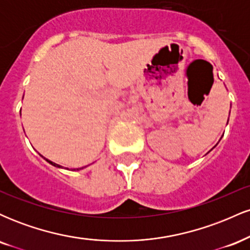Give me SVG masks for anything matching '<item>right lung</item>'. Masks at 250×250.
<instances>
[{
  "instance_id": "right-lung-1",
  "label": "right lung",
  "mask_w": 250,
  "mask_h": 250,
  "mask_svg": "<svg viewBox=\"0 0 250 250\" xmlns=\"http://www.w3.org/2000/svg\"><path fill=\"white\" fill-rule=\"evenodd\" d=\"M48 162L50 163V165H53V166H55V167H59V168H61V166H59V165H56V163H54V162H51V161H49V160H47ZM79 169H82V168H79ZM79 169H76V170H79Z\"/></svg>"
}]
</instances>
